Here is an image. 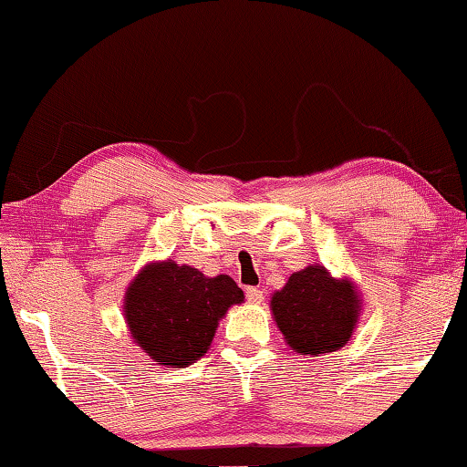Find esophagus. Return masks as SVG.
Masks as SVG:
<instances>
[{
	"instance_id": "obj_1",
	"label": "esophagus",
	"mask_w": 467,
	"mask_h": 467,
	"mask_svg": "<svg viewBox=\"0 0 467 467\" xmlns=\"http://www.w3.org/2000/svg\"><path fill=\"white\" fill-rule=\"evenodd\" d=\"M246 299H248V303H254V306H259V303L263 301V290L254 288V286L246 288Z\"/></svg>"
}]
</instances>
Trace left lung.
Wrapping results in <instances>:
<instances>
[{"label":"left lung","instance_id":"1","mask_svg":"<svg viewBox=\"0 0 467 467\" xmlns=\"http://www.w3.org/2000/svg\"><path fill=\"white\" fill-rule=\"evenodd\" d=\"M272 314L296 354L320 356L349 341L360 314V296L348 278L335 280L324 265H309L275 290Z\"/></svg>","mask_w":467,"mask_h":467}]
</instances>
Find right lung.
Instances as JSON below:
<instances>
[{"label": "right lung", "instance_id": "add662e5", "mask_svg": "<svg viewBox=\"0 0 467 467\" xmlns=\"http://www.w3.org/2000/svg\"><path fill=\"white\" fill-rule=\"evenodd\" d=\"M244 293L229 275L208 278L174 261L140 269L124 296L134 343L158 364L183 368L211 348L219 320Z\"/></svg>", "mask_w": 467, "mask_h": 467}]
</instances>
